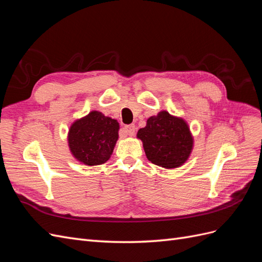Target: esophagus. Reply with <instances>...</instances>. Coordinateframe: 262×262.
Returning <instances> with one entry per match:
<instances>
[{
	"mask_svg": "<svg viewBox=\"0 0 262 262\" xmlns=\"http://www.w3.org/2000/svg\"><path fill=\"white\" fill-rule=\"evenodd\" d=\"M136 129L137 128L134 124H129V125L124 126V131L126 134H128V136H134V133H136Z\"/></svg>",
	"mask_w": 262,
	"mask_h": 262,
	"instance_id": "obj_1",
	"label": "esophagus"
}]
</instances>
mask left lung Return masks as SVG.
Wrapping results in <instances>:
<instances>
[{
	"mask_svg": "<svg viewBox=\"0 0 262 262\" xmlns=\"http://www.w3.org/2000/svg\"><path fill=\"white\" fill-rule=\"evenodd\" d=\"M147 160L166 169H175L190 157L194 140L185 119L162 110L147 119L138 131Z\"/></svg>",
	"mask_w": 262,
	"mask_h": 262,
	"instance_id": "1",
	"label": "left lung"
}]
</instances>
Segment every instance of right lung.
<instances>
[{"instance_id": "obj_1", "label": "right lung", "mask_w": 262, "mask_h": 262, "mask_svg": "<svg viewBox=\"0 0 262 262\" xmlns=\"http://www.w3.org/2000/svg\"><path fill=\"white\" fill-rule=\"evenodd\" d=\"M119 122L98 110L71 124L68 132L70 152L77 162L87 166L106 163L113 155L119 138Z\"/></svg>"}]
</instances>
